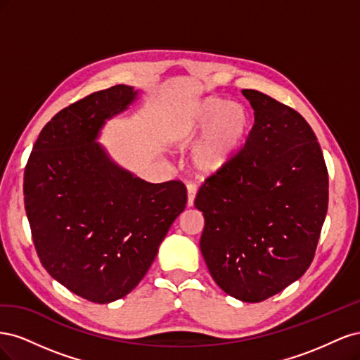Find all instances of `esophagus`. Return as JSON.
Instances as JSON below:
<instances>
[{"mask_svg":"<svg viewBox=\"0 0 360 360\" xmlns=\"http://www.w3.org/2000/svg\"><path fill=\"white\" fill-rule=\"evenodd\" d=\"M195 197H197V186L195 184L189 183L188 184V205L192 207L195 202Z\"/></svg>","mask_w":360,"mask_h":360,"instance_id":"1","label":"esophagus"}]
</instances>
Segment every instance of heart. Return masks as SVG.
<instances>
[{
    "label": "heart",
    "mask_w": 360,
    "mask_h": 360,
    "mask_svg": "<svg viewBox=\"0 0 360 360\" xmlns=\"http://www.w3.org/2000/svg\"><path fill=\"white\" fill-rule=\"evenodd\" d=\"M249 127V115L240 103H226L207 97L193 108L176 138L183 144L192 143L204 132L193 150L192 162L202 176L219 172L231 160Z\"/></svg>",
    "instance_id": "1"
}]
</instances>
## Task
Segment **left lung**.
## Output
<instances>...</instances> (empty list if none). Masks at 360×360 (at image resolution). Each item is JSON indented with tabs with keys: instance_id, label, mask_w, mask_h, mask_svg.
I'll use <instances>...</instances> for the list:
<instances>
[{
	"instance_id": "8db88e82",
	"label": "left lung",
	"mask_w": 360,
	"mask_h": 360,
	"mask_svg": "<svg viewBox=\"0 0 360 360\" xmlns=\"http://www.w3.org/2000/svg\"><path fill=\"white\" fill-rule=\"evenodd\" d=\"M255 123L246 144L200 188L201 254L214 282L242 302H263L311 266L328 213L321 147L297 111L242 90Z\"/></svg>"
}]
</instances>
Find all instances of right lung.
Here are the masks:
<instances>
[{"label": "right lung", "instance_id": "1", "mask_svg": "<svg viewBox=\"0 0 360 360\" xmlns=\"http://www.w3.org/2000/svg\"><path fill=\"white\" fill-rule=\"evenodd\" d=\"M138 91L114 85L64 108L41 129L24 172V202L40 263L76 296L124 297L153 263L184 210L179 180L148 183L96 143Z\"/></svg>", "mask_w": 360, "mask_h": 360}]
</instances>
